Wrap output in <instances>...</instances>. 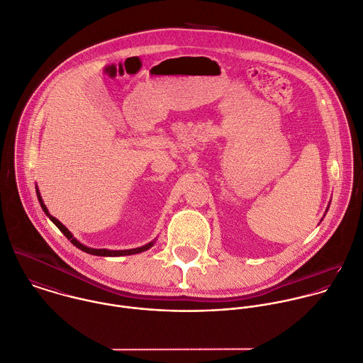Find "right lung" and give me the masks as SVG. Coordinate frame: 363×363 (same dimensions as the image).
<instances>
[{
	"mask_svg": "<svg viewBox=\"0 0 363 363\" xmlns=\"http://www.w3.org/2000/svg\"><path fill=\"white\" fill-rule=\"evenodd\" d=\"M36 195H38V201H39V203H40V206H42V209H43V212H45V215L57 226V229L70 240V243H73L77 249H80V250H83V252H86V253H89V255H94V256H108V257H117V256H128V255H137V253H141V252H145V250H148L150 247H152L154 246V243H155V240H152V242H150V243H147V245H144V246H141V247H135V249H130V250H107V249H91V247H87V246H84V245H82L80 242H77L74 238H73V235L56 219V218H53L49 212H48V208L45 206V203H43V201H42V198H40V194H39V189H38V186H36Z\"/></svg>",
	"mask_w": 363,
	"mask_h": 363,
	"instance_id": "1",
	"label": "right lung"
}]
</instances>
